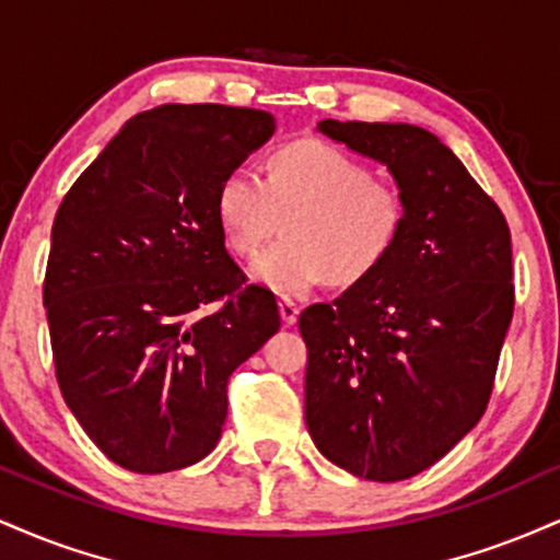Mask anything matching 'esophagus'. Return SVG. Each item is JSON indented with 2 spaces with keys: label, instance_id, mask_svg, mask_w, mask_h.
Instances as JSON below:
<instances>
[{
  "label": "esophagus",
  "instance_id": "34e87169",
  "mask_svg": "<svg viewBox=\"0 0 560 560\" xmlns=\"http://www.w3.org/2000/svg\"><path fill=\"white\" fill-rule=\"evenodd\" d=\"M279 315H281V320H284V326H292V323H298L300 305H298V302H294V300L281 298V300H279Z\"/></svg>",
  "mask_w": 560,
  "mask_h": 560
}]
</instances>
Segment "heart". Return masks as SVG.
<instances>
[{"mask_svg":"<svg viewBox=\"0 0 560 560\" xmlns=\"http://www.w3.org/2000/svg\"><path fill=\"white\" fill-rule=\"evenodd\" d=\"M407 206L394 182L323 140H294L266 161V179L234 170L215 190V221L237 255H255L281 229L287 237L260 253L253 281L302 294L320 281H362L399 240Z\"/></svg>","mask_w":560,"mask_h":560,"instance_id":"1","label":"heart"}]
</instances>
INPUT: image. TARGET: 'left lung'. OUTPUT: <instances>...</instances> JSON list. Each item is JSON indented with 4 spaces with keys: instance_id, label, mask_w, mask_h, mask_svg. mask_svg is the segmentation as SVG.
Listing matches in <instances>:
<instances>
[{
    "instance_id": "8db88e82",
    "label": "left lung",
    "mask_w": 560,
    "mask_h": 560,
    "mask_svg": "<svg viewBox=\"0 0 560 560\" xmlns=\"http://www.w3.org/2000/svg\"><path fill=\"white\" fill-rule=\"evenodd\" d=\"M318 132L386 166L407 219L373 273L300 315L305 422L336 467L399 482L433 467L488 407L514 315L501 208L433 132L336 122Z\"/></svg>"
}]
</instances>
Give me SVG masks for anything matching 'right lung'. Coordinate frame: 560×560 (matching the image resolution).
<instances>
[{"label": "right lung", "instance_id": "right-lung-1", "mask_svg": "<svg viewBox=\"0 0 560 560\" xmlns=\"http://www.w3.org/2000/svg\"><path fill=\"white\" fill-rule=\"evenodd\" d=\"M273 130L258 109L156 106L59 206L44 281L57 381L88 438L130 472L211 454L229 375L279 331L273 294L245 284L215 221L221 179ZM211 301L222 305L203 314Z\"/></svg>", "mask_w": 560, "mask_h": 560}]
</instances>
